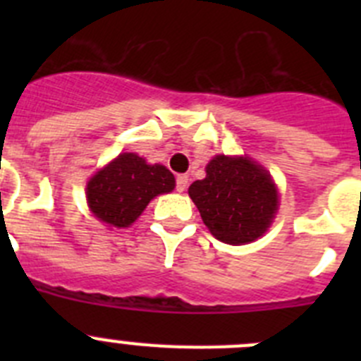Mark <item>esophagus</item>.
Instances as JSON below:
<instances>
[{"mask_svg": "<svg viewBox=\"0 0 361 361\" xmlns=\"http://www.w3.org/2000/svg\"><path fill=\"white\" fill-rule=\"evenodd\" d=\"M188 184H190V177H188V175H178V177H177V191H180V193H183V191L188 188Z\"/></svg>", "mask_w": 361, "mask_h": 361, "instance_id": "1", "label": "esophagus"}]
</instances>
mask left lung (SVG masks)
<instances>
[{"label": "left lung", "instance_id": "obj_1", "mask_svg": "<svg viewBox=\"0 0 361 361\" xmlns=\"http://www.w3.org/2000/svg\"><path fill=\"white\" fill-rule=\"evenodd\" d=\"M188 193L213 237L231 245L262 237L279 209L276 184L250 157L215 155L206 178L195 180Z\"/></svg>", "mask_w": 361, "mask_h": 361}]
</instances>
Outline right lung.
<instances>
[{
    "mask_svg": "<svg viewBox=\"0 0 361 361\" xmlns=\"http://www.w3.org/2000/svg\"><path fill=\"white\" fill-rule=\"evenodd\" d=\"M175 188V177L166 166L148 164L137 153H121L86 184L88 208L111 228H128L139 219L149 200Z\"/></svg>",
    "mask_w": 361,
    "mask_h": 361,
    "instance_id": "obj_1",
    "label": "right lung"
}]
</instances>
